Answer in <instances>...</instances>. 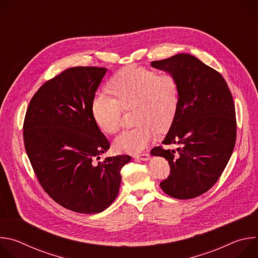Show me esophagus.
<instances>
[{"label":"esophagus","mask_w":258,"mask_h":258,"mask_svg":"<svg viewBox=\"0 0 258 258\" xmlns=\"http://www.w3.org/2000/svg\"><path fill=\"white\" fill-rule=\"evenodd\" d=\"M135 157L140 160H148L150 158V155H149V153H143V154L135 155Z\"/></svg>","instance_id":"obj_1"}]
</instances>
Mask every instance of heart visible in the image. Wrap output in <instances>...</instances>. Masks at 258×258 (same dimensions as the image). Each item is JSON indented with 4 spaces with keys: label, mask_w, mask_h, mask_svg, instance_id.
Instances as JSON below:
<instances>
[{
    "label": "heart",
    "mask_w": 258,
    "mask_h": 258,
    "mask_svg": "<svg viewBox=\"0 0 258 258\" xmlns=\"http://www.w3.org/2000/svg\"><path fill=\"white\" fill-rule=\"evenodd\" d=\"M110 95L97 93L92 112L99 128L116 134L121 124L123 109L133 108L138 125L124 131L114 142L115 149L124 153L143 151L156 136L172 122L179 100V83L170 72H160L139 65L118 70L108 83Z\"/></svg>",
    "instance_id": "b5f03b06"
}]
</instances>
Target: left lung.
<instances>
[{"instance_id":"1","label":"left lung","mask_w":258,"mask_h":258,"mask_svg":"<svg viewBox=\"0 0 258 258\" xmlns=\"http://www.w3.org/2000/svg\"><path fill=\"white\" fill-rule=\"evenodd\" d=\"M151 65L174 75L179 83L178 106L163 145L152 155L170 166L160 187L168 196L186 200L207 192L218 180L233 153L237 121L232 93L215 69L190 54H176Z\"/></svg>"}]
</instances>
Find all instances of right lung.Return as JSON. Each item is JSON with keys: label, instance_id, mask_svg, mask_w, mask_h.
Segmentation results:
<instances>
[{"label": "right lung", "instance_id": "right-lung-1", "mask_svg": "<svg viewBox=\"0 0 258 258\" xmlns=\"http://www.w3.org/2000/svg\"><path fill=\"white\" fill-rule=\"evenodd\" d=\"M106 68L79 66L47 81L31 98L23 122L24 147L44 191L79 213L105 210L117 197L128 155L105 157L107 138L92 102Z\"/></svg>", "mask_w": 258, "mask_h": 258}]
</instances>
